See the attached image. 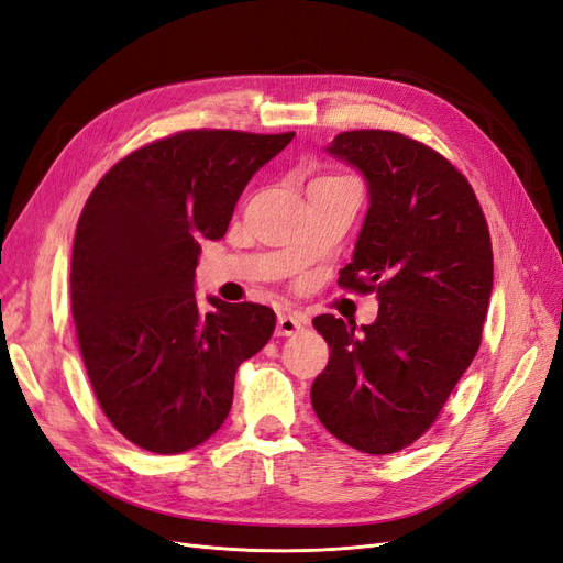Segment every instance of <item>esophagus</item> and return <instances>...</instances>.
<instances>
[{
  "instance_id": "obj_1",
  "label": "esophagus",
  "mask_w": 563,
  "mask_h": 563,
  "mask_svg": "<svg viewBox=\"0 0 563 563\" xmlns=\"http://www.w3.org/2000/svg\"><path fill=\"white\" fill-rule=\"evenodd\" d=\"M305 323H307V321H305L300 314L284 312V314H279V319H277V335H282V338L296 335V333L302 331Z\"/></svg>"
}]
</instances>
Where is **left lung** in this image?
<instances>
[{"label": "left lung", "instance_id": "obj_1", "mask_svg": "<svg viewBox=\"0 0 563 563\" xmlns=\"http://www.w3.org/2000/svg\"><path fill=\"white\" fill-rule=\"evenodd\" d=\"M358 169L367 211L344 288H377L367 325L321 314L312 323L331 358L312 384L328 433L365 454H394L435 421L468 371L487 317L494 256L466 177L398 132H340L325 146Z\"/></svg>", "mask_w": 563, "mask_h": 563}]
</instances>
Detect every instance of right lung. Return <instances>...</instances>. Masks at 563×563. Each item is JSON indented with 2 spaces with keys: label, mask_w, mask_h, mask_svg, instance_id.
<instances>
[{
  "label": "right lung",
  "mask_w": 563,
  "mask_h": 563,
  "mask_svg": "<svg viewBox=\"0 0 563 563\" xmlns=\"http://www.w3.org/2000/svg\"><path fill=\"white\" fill-rule=\"evenodd\" d=\"M294 132L190 130L130 153L76 225L71 314L92 391L113 429L153 454L214 435L238 367L275 333L256 302L196 298L200 242L225 235L251 177Z\"/></svg>",
  "instance_id": "right-lung-1"
}]
</instances>
